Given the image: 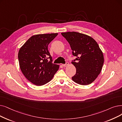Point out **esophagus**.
<instances>
[{
  "label": "esophagus",
  "mask_w": 122,
  "mask_h": 122,
  "mask_svg": "<svg viewBox=\"0 0 122 122\" xmlns=\"http://www.w3.org/2000/svg\"><path fill=\"white\" fill-rule=\"evenodd\" d=\"M68 64H69L68 62H66L65 64H62V66H63V67H66V66L68 65Z\"/></svg>",
  "instance_id": "obj_1"
}]
</instances>
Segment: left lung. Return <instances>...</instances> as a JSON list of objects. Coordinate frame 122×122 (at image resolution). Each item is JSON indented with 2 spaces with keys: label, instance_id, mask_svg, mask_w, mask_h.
<instances>
[{
  "label": "left lung",
  "instance_id": "obj_1",
  "mask_svg": "<svg viewBox=\"0 0 122 122\" xmlns=\"http://www.w3.org/2000/svg\"><path fill=\"white\" fill-rule=\"evenodd\" d=\"M69 43L72 55L75 56L72 63L76 68L73 81L82 85L92 83L101 71L104 56L100 47L93 38L77 32L62 33Z\"/></svg>",
  "mask_w": 122,
  "mask_h": 122
}]
</instances>
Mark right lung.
Instances as JSON below:
<instances>
[{
  "label": "right lung",
  "instance_id": "obj_1",
  "mask_svg": "<svg viewBox=\"0 0 122 122\" xmlns=\"http://www.w3.org/2000/svg\"><path fill=\"white\" fill-rule=\"evenodd\" d=\"M58 33L38 34L31 36L18 52L20 69L30 82L42 86L51 81L59 69L52 63L48 45Z\"/></svg>",
  "mask_w": 122,
  "mask_h": 122
}]
</instances>
